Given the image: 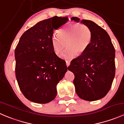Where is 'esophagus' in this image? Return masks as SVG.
Wrapping results in <instances>:
<instances>
[{"label": "esophagus", "instance_id": "1", "mask_svg": "<svg viewBox=\"0 0 124 124\" xmlns=\"http://www.w3.org/2000/svg\"><path fill=\"white\" fill-rule=\"evenodd\" d=\"M70 61H66V65H67V67H69V66L70 65Z\"/></svg>", "mask_w": 124, "mask_h": 124}]
</instances>
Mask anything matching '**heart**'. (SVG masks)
I'll list each match as a JSON object with an SVG mask.
<instances>
[{
	"mask_svg": "<svg viewBox=\"0 0 124 124\" xmlns=\"http://www.w3.org/2000/svg\"><path fill=\"white\" fill-rule=\"evenodd\" d=\"M57 35L52 38L53 52L57 56L62 53L65 48H68L62 55L65 59H72L77 54L86 52L92 42L93 32L89 26L83 24L69 23L59 29Z\"/></svg>",
	"mask_w": 124,
	"mask_h": 124,
	"instance_id": "b5f03b06",
	"label": "heart"
}]
</instances>
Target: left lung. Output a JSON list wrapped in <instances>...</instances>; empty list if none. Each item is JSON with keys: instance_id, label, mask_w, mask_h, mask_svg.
Segmentation results:
<instances>
[{"instance_id": "1", "label": "left lung", "mask_w": 124, "mask_h": 124, "mask_svg": "<svg viewBox=\"0 0 124 124\" xmlns=\"http://www.w3.org/2000/svg\"><path fill=\"white\" fill-rule=\"evenodd\" d=\"M72 20L89 26L93 38L85 53L72 60L68 70L74 74L77 95L84 100L101 99L110 89L115 75V49L107 32L94 22L73 17Z\"/></svg>"}]
</instances>
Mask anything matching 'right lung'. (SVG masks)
<instances>
[{"instance_id": "right-lung-1", "label": "right lung", "mask_w": 124, "mask_h": 124, "mask_svg": "<svg viewBox=\"0 0 124 124\" xmlns=\"http://www.w3.org/2000/svg\"><path fill=\"white\" fill-rule=\"evenodd\" d=\"M67 17H55L38 22L22 35L15 49L16 76L25 97L46 104L54 99L56 86L68 68L53 52L54 29L64 25Z\"/></svg>"}]
</instances>
